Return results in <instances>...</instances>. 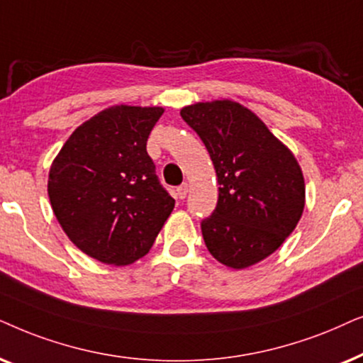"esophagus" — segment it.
<instances>
[{"label":"esophagus","mask_w":363,"mask_h":363,"mask_svg":"<svg viewBox=\"0 0 363 363\" xmlns=\"http://www.w3.org/2000/svg\"><path fill=\"white\" fill-rule=\"evenodd\" d=\"M187 184H182V186H179L177 189H176V196L179 197V199H186V196H187Z\"/></svg>","instance_id":"34e87169"}]
</instances>
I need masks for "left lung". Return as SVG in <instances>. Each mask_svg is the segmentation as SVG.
<instances>
[{
	"instance_id": "8db88e82",
	"label": "left lung",
	"mask_w": 363,
	"mask_h": 363,
	"mask_svg": "<svg viewBox=\"0 0 363 363\" xmlns=\"http://www.w3.org/2000/svg\"><path fill=\"white\" fill-rule=\"evenodd\" d=\"M214 164L219 199L201 222L220 264L245 269L275 252L296 229L306 184L294 154L239 103L212 101L181 109Z\"/></svg>"
}]
</instances>
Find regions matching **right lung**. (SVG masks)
<instances>
[{
    "label": "right lung",
    "mask_w": 363,
    "mask_h": 363,
    "mask_svg": "<svg viewBox=\"0 0 363 363\" xmlns=\"http://www.w3.org/2000/svg\"><path fill=\"white\" fill-rule=\"evenodd\" d=\"M162 108L113 106L71 134L50 169L48 194L71 242L128 265L149 252L174 209L146 151Z\"/></svg>",
    "instance_id": "right-lung-1"
}]
</instances>
